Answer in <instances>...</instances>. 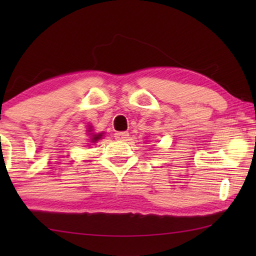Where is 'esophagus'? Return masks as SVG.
I'll return each instance as SVG.
<instances>
[{"label":"esophagus","instance_id":"34e87169","mask_svg":"<svg viewBox=\"0 0 256 256\" xmlns=\"http://www.w3.org/2000/svg\"><path fill=\"white\" fill-rule=\"evenodd\" d=\"M128 136H129V132H116V134L114 135V138L115 140H118V141H127Z\"/></svg>","mask_w":256,"mask_h":256}]
</instances>
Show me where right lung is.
Segmentation results:
<instances>
[{"instance_id": "add662e5", "label": "right lung", "mask_w": 256, "mask_h": 256, "mask_svg": "<svg viewBox=\"0 0 256 256\" xmlns=\"http://www.w3.org/2000/svg\"><path fill=\"white\" fill-rule=\"evenodd\" d=\"M88 135L90 136V142L92 143H96V141H99V140L102 138V135H104V132H99V134H94L93 132V129H92V126H90V128H88Z\"/></svg>"}]
</instances>
